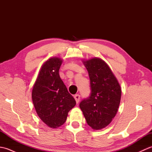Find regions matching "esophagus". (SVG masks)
Listing matches in <instances>:
<instances>
[{"label": "esophagus", "mask_w": 152, "mask_h": 152, "mask_svg": "<svg viewBox=\"0 0 152 152\" xmlns=\"http://www.w3.org/2000/svg\"><path fill=\"white\" fill-rule=\"evenodd\" d=\"M74 99H75V100H76V103H78V102H79V101H80V95L76 94L74 96Z\"/></svg>", "instance_id": "esophagus-1"}]
</instances>
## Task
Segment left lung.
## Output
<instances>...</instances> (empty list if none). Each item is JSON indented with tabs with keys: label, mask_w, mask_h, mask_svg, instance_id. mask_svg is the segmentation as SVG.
<instances>
[{
	"label": "left lung",
	"mask_w": 152,
	"mask_h": 152,
	"mask_svg": "<svg viewBox=\"0 0 152 152\" xmlns=\"http://www.w3.org/2000/svg\"><path fill=\"white\" fill-rule=\"evenodd\" d=\"M88 71L91 94L80 103L88 124L102 129L112 121L120 103L121 89L108 65L99 58L83 61Z\"/></svg>",
	"instance_id": "8db88e82"
}]
</instances>
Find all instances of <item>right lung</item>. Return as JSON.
<instances>
[{"instance_id": "1", "label": "right lung", "mask_w": 152, "mask_h": 152, "mask_svg": "<svg viewBox=\"0 0 152 152\" xmlns=\"http://www.w3.org/2000/svg\"><path fill=\"white\" fill-rule=\"evenodd\" d=\"M63 60L50 58L42 66L32 91V99L41 120L51 128L64 124L76 101L61 79L59 70Z\"/></svg>"}]
</instances>
